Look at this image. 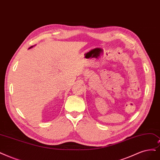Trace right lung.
I'll return each instance as SVG.
<instances>
[{"label": "right lung", "mask_w": 160, "mask_h": 160, "mask_svg": "<svg viewBox=\"0 0 160 160\" xmlns=\"http://www.w3.org/2000/svg\"><path fill=\"white\" fill-rule=\"evenodd\" d=\"M33 46H34V45H33ZM33 46H32V47H29V49H31V48H32V47H33Z\"/></svg>", "instance_id": "1"}]
</instances>
